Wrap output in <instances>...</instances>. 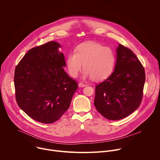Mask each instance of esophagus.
Returning <instances> with one entry per match:
<instances>
[{
	"mask_svg": "<svg viewBox=\"0 0 160 160\" xmlns=\"http://www.w3.org/2000/svg\"><path fill=\"white\" fill-rule=\"evenodd\" d=\"M78 86H79L80 87H84L86 86V85H85V83H82V82H80L79 84H78Z\"/></svg>",
	"mask_w": 160,
	"mask_h": 160,
	"instance_id": "obj_1",
	"label": "esophagus"
}]
</instances>
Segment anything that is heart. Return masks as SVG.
Masks as SVG:
<instances>
[{
  "instance_id": "obj_1",
  "label": "heart",
  "mask_w": 160,
  "mask_h": 160,
  "mask_svg": "<svg viewBox=\"0 0 160 160\" xmlns=\"http://www.w3.org/2000/svg\"><path fill=\"white\" fill-rule=\"evenodd\" d=\"M116 63V54L111 48L104 47L95 42L79 44L75 52L66 57V66L70 75L75 78L83 66L84 77L102 80L113 72Z\"/></svg>"
}]
</instances>
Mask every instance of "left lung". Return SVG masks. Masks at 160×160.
<instances>
[{
	"instance_id": "1",
	"label": "left lung",
	"mask_w": 160,
	"mask_h": 160,
	"mask_svg": "<svg viewBox=\"0 0 160 160\" xmlns=\"http://www.w3.org/2000/svg\"><path fill=\"white\" fill-rule=\"evenodd\" d=\"M145 80L144 68L138 57L118 44L114 72L96 86L94 102L98 111L110 120L129 116L141 102Z\"/></svg>"
}]
</instances>
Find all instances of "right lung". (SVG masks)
Segmentation results:
<instances>
[{
  "label": "right lung",
  "mask_w": 160,
  "mask_h": 160,
  "mask_svg": "<svg viewBox=\"0 0 160 160\" xmlns=\"http://www.w3.org/2000/svg\"><path fill=\"white\" fill-rule=\"evenodd\" d=\"M61 45L51 41L31 49L16 66V99L19 108L43 123L58 120L69 108L78 84L64 70Z\"/></svg>",
  "instance_id": "obj_1"
}]
</instances>
